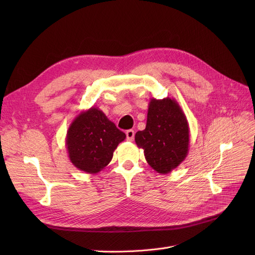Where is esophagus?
Segmentation results:
<instances>
[{"label":"esophagus","mask_w":255,"mask_h":255,"mask_svg":"<svg viewBox=\"0 0 255 255\" xmlns=\"http://www.w3.org/2000/svg\"><path fill=\"white\" fill-rule=\"evenodd\" d=\"M127 139L128 140V141H132L133 139H134V136H135V132L133 129H128L127 130Z\"/></svg>","instance_id":"34e87169"}]
</instances>
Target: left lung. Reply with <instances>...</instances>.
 <instances>
[{"label": "left lung", "instance_id": "8db88e82", "mask_svg": "<svg viewBox=\"0 0 255 255\" xmlns=\"http://www.w3.org/2000/svg\"><path fill=\"white\" fill-rule=\"evenodd\" d=\"M135 142L158 173L167 174L179 166L186 158L189 146L188 121L179 103L172 98H152L145 128L136 133Z\"/></svg>", "mask_w": 255, "mask_h": 255}]
</instances>
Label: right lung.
Wrapping results in <instances>:
<instances>
[{
  "mask_svg": "<svg viewBox=\"0 0 255 255\" xmlns=\"http://www.w3.org/2000/svg\"><path fill=\"white\" fill-rule=\"evenodd\" d=\"M126 137L101 110L92 106L76 116L68 128L69 158L79 170L96 174L111 163L114 151Z\"/></svg>",
  "mask_w": 255,
  "mask_h": 255,
  "instance_id": "right-lung-1",
  "label": "right lung"
}]
</instances>
